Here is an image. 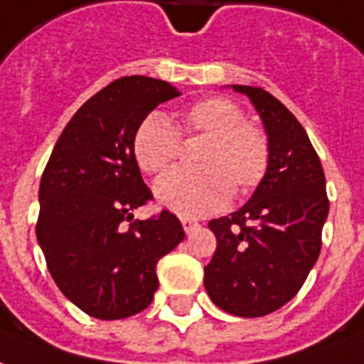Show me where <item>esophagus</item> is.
Returning a JSON list of instances; mask_svg holds the SVG:
<instances>
[{
    "label": "esophagus",
    "instance_id": "1",
    "mask_svg": "<svg viewBox=\"0 0 364 364\" xmlns=\"http://www.w3.org/2000/svg\"><path fill=\"white\" fill-rule=\"evenodd\" d=\"M182 227H184L186 235H190L192 230H196L200 227V223L196 221V219H190V217H182Z\"/></svg>",
    "mask_w": 364,
    "mask_h": 364
}]
</instances>
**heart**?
I'll return each mask as SVG.
<instances>
[{"label":"heart","instance_id":"b5f03b06","mask_svg":"<svg viewBox=\"0 0 364 364\" xmlns=\"http://www.w3.org/2000/svg\"><path fill=\"white\" fill-rule=\"evenodd\" d=\"M180 135H205L198 153L201 168H174L156 180L155 196L163 208L184 217H201L227 205L232 188L248 193L266 176L269 143L266 134L244 122L242 108L229 98L193 102L172 124L151 112L134 134L132 153L147 174L166 171L180 151Z\"/></svg>","mask_w":364,"mask_h":364}]
</instances>
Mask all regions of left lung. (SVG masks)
<instances>
[{"mask_svg": "<svg viewBox=\"0 0 364 364\" xmlns=\"http://www.w3.org/2000/svg\"><path fill=\"white\" fill-rule=\"evenodd\" d=\"M256 108L269 143V164L252 198L209 221L217 250L203 285L225 312L266 316L299 293L322 248L330 201L326 176L304 127L259 87L230 85Z\"/></svg>", "mask_w": 364, "mask_h": 364, "instance_id": "obj_1", "label": "left lung"}]
</instances>
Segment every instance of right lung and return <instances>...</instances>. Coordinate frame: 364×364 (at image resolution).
<instances>
[{
  "instance_id": "obj_1",
  "label": "right lung",
  "mask_w": 364,
  "mask_h": 364,
  "mask_svg": "<svg viewBox=\"0 0 364 364\" xmlns=\"http://www.w3.org/2000/svg\"><path fill=\"white\" fill-rule=\"evenodd\" d=\"M174 97L171 83L153 77L116 79L73 114L42 174L36 238L48 272L65 299L98 320L147 309L159 289L156 262L186 237L168 211L134 219L153 198L132 153L134 134Z\"/></svg>"
}]
</instances>
